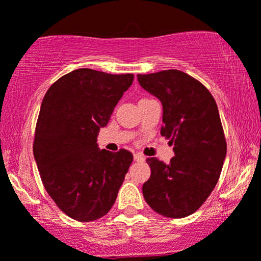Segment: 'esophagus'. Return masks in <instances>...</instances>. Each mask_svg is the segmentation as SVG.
<instances>
[{"label": "esophagus", "mask_w": 261, "mask_h": 261, "mask_svg": "<svg viewBox=\"0 0 261 261\" xmlns=\"http://www.w3.org/2000/svg\"><path fill=\"white\" fill-rule=\"evenodd\" d=\"M134 159H135V161H144V156L142 154H138V152L134 155Z\"/></svg>", "instance_id": "obj_1"}]
</instances>
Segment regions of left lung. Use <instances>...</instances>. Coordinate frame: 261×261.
<instances>
[{"label":"left lung","instance_id":"8db88e82","mask_svg":"<svg viewBox=\"0 0 261 261\" xmlns=\"http://www.w3.org/2000/svg\"><path fill=\"white\" fill-rule=\"evenodd\" d=\"M137 79L161 101V135L174 144L175 154L169 165L147 159L151 174L142 187L143 197L162 216L186 217L214 191L227 154L216 101L205 86L175 69L138 74Z\"/></svg>","mask_w":261,"mask_h":261}]
</instances>
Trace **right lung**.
Instances as JSON below:
<instances>
[{"label":"right lung","mask_w":261,"mask_h":261,"mask_svg":"<svg viewBox=\"0 0 261 261\" xmlns=\"http://www.w3.org/2000/svg\"><path fill=\"white\" fill-rule=\"evenodd\" d=\"M133 81V74L76 69L58 79L44 96L34 160L48 196L72 220H98L117 199L134 156L125 149L100 150L96 137Z\"/></svg>","instance_id":"right-lung-1"}]
</instances>
